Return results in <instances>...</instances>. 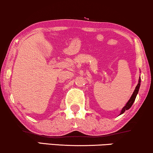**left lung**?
Returning <instances> with one entry per match:
<instances>
[{"mask_svg": "<svg viewBox=\"0 0 153 153\" xmlns=\"http://www.w3.org/2000/svg\"><path fill=\"white\" fill-rule=\"evenodd\" d=\"M140 82H141V80H140V77L139 80H138V83H137V86H136V87H135V91H134L133 93H132V96L130 97V100H128V102H127V103L126 104V105H125V106L123 107V108H122V110H121L120 113L119 115H122V114H123V113H125V111H126V110H129L130 108H131V106L132 105V104H133L134 101H135V100L136 96H137V93H138L140 87Z\"/></svg>", "mask_w": 153, "mask_h": 153, "instance_id": "obj_1", "label": "left lung"}]
</instances>
